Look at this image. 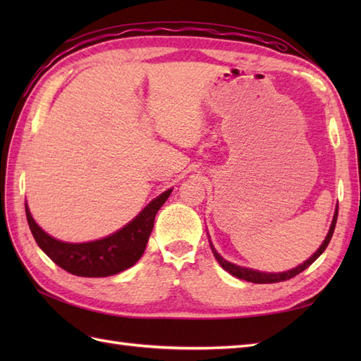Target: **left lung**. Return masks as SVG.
I'll return each instance as SVG.
<instances>
[{"label": "left lung", "mask_w": 361, "mask_h": 361, "mask_svg": "<svg viewBox=\"0 0 361 361\" xmlns=\"http://www.w3.org/2000/svg\"><path fill=\"white\" fill-rule=\"evenodd\" d=\"M336 217H338V204H336L334 219H332V224H331V228H329V233H327V235H326V239L323 240V243H321V247H319L315 252H313V255H312L307 260H305V262H302L301 265L291 268V270H287V271H281V273H265V271L252 270V268L240 267V265H235V264H233V262H228V260L221 257V256L219 255V252H217V250L214 248V245H212L211 239H209V245H211L212 255H214V257L217 259V262L220 264V267L224 268V270H226L229 274L235 276V278L243 279V281H248V282H255V283H274V282H282V281H287V279L295 278L296 274L304 271L305 268H309L321 255H323L324 250L327 248L329 242H331V239H332L334 231H335ZM208 237H209V234H208Z\"/></svg>", "instance_id": "1"}]
</instances>
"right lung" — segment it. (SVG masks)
<instances>
[{
    "mask_svg": "<svg viewBox=\"0 0 361 361\" xmlns=\"http://www.w3.org/2000/svg\"><path fill=\"white\" fill-rule=\"evenodd\" d=\"M171 194L172 189L164 190L124 228L104 239L91 242L70 243L54 239L37 225L27 203H25L26 219L37 245L52 262L65 271L82 278H105L127 270L141 259L147 247L157 212Z\"/></svg>",
    "mask_w": 361,
    "mask_h": 361,
    "instance_id": "obj_1",
    "label": "right lung"
}]
</instances>
